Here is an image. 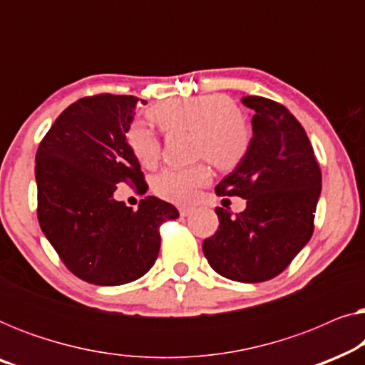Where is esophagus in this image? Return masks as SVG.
Instances as JSON below:
<instances>
[{
  "mask_svg": "<svg viewBox=\"0 0 365 365\" xmlns=\"http://www.w3.org/2000/svg\"><path fill=\"white\" fill-rule=\"evenodd\" d=\"M192 211H194L192 207H179V214H181L182 217H186V216H189V214H192Z\"/></svg>",
  "mask_w": 365,
  "mask_h": 365,
  "instance_id": "1",
  "label": "esophagus"
}]
</instances>
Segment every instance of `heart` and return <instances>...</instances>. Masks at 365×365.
Returning <instances> with one entry per match:
<instances>
[{"instance_id":"b5f03b06","label":"heart","mask_w":365,"mask_h":365,"mask_svg":"<svg viewBox=\"0 0 365 365\" xmlns=\"http://www.w3.org/2000/svg\"><path fill=\"white\" fill-rule=\"evenodd\" d=\"M149 118L163 133H191L192 156L206 158L219 171H232L247 156L252 131L246 116L224 94L173 98L149 109ZM133 156L144 168H154L161 158V139L146 123L134 121L126 133ZM211 181L206 163L187 168H168L154 178L153 189L159 197L189 204L197 189Z\"/></svg>"}]
</instances>
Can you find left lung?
Masks as SVG:
<instances>
[{
  "instance_id": "1",
  "label": "left lung",
  "mask_w": 365,
  "mask_h": 365,
  "mask_svg": "<svg viewBox=\"0 0 365 365\" xmlns=\"http://www.w3.org/2000/svg\"><path fill=\"white\" fill-rule=\"evenodd\" d=\"M252 109L247 156L216 186L219 196L246 199L231 216L216 207L219 227L204 239L209 266L237 282H264L286 269L314 232L322 173L301 123L281 103L242 96Z\"/></svg>"
}]
</instances>
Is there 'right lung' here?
<instances>
[{
	"instance_id": "right-lung-1",
	"label": "right lung",
	"mask_w": 365,
	"mask_h": 365,
	"mask_svg": "<svg viewBox=\"0 0 365 365\" xmlns=\"http://www.w3.org/2000/svg\"><path fill=\"white\" fill-rule=\"evenodd\" d=\"M136 96L101 93L59 114L36 151L38 221L64 266L96 286L143 277L156 261L161 234L178 209L148 196L134 211L114 199L118 184H148L128 146ZM141 104H146L143 101Z\"/></svg>"
}]
</instances>
